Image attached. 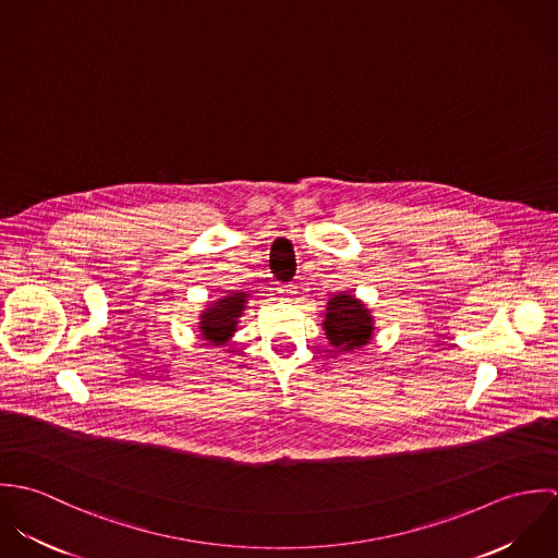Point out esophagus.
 Returning <instances> with one entry per match:
<instances>
[{
	"label": "esophagus",
	"mask_w": 558,
	"mask_h": 558,
	"mask_svg": "<svg viewBox=\"0 0 558 558\" xmlns=\"http://www.w3.org/2000/svg\"><path fill=\"white\" fill-rule=\"evenodd\" d=\"M281 294H283L286 299H294V296L299 294V290H296V286H294V283H288V286H283V288H281Z\"/></svg>",
	"instance_id": "esophagus-1"
}]
</instances>
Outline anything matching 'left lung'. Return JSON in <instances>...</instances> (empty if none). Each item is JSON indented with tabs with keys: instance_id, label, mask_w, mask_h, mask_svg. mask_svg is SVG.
I'll use <instances>...</instances> for the list:
<instances>
[{
	"instance_id": "1",
	"label": "left lung",
	"mask_w": 558,
	"mask_h": 558,
	"mask_svg": "<svg viewBox=\"0 0 558 558\" xmlns=\"http://www.w3.org/2000/svg\"><path fill=\"white\" fill-rule=\"evenodd\" d=\"M322 316L324 335L337 352H354L374 337L372 310L350 292H337Z\"/></svg>"
}]
</instances>
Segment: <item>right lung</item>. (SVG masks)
I'll return each instance as SVG.
<instances>
[{
	"mask_svg": "<svg viewBox=\"0 0 558 558\" xmlns=\"http://www.w3.org/2000/svg\"><path fill=\"white\" fill-rule=\"evenodd\" d=\"M246 292H226V296L213 301L199 316V335L213 345H226L236 332L239 319L246 310Z\"/></svg>",
	"mask_w": 558,
	"mask_h": 558,
	"instance_id": "right-lung-1",
	"label": "right lung"
}]
</instances>
